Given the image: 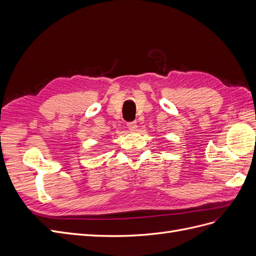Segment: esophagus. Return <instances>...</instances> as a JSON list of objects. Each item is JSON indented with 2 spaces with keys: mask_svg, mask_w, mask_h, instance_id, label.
<instances>
[{
  "mask_svg": "<svg viewBox=\"0 0 256 256\" xmlns=\"http://www.w3.org/2000/svg\"><path fill=\"white\" fill-rule=\"evenodd\" d=\"M127 127H128V129H130V130H136V128H138V125H136V122H127Z\"/></svg>",
  "mask_w": 256,
  "mask_h": 256,
  "instance_id": "obj_1",
  "label": "esophagus"
}]
</instances>
